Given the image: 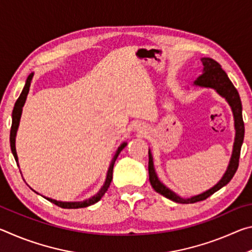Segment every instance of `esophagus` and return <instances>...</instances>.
Returning a JSON list of instances; mask_svg holds the SVG:
<instances>
[{"label":"esophagus","mask_w":252,"mask_h":252,"mask_svg":"<svg viewBox=\"0 0 252 252\" xmlns=\"http://www.w3.org/2000/svg\"><path fill=\"white\" fill-rule=\"evenodd\" d=\"M140 129H141V126H140Z\"/></svg>","instance_id":"34e87169"}]
</instances>
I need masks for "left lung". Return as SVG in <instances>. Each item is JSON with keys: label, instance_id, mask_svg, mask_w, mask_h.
<instances>
[{"label": "left lung", "instance_id": "1", "mask_svg": "<svg viewBox=\"0 0 252 252\" xmlns=\"http://www.w3.org/2000/svg\"><path fill=\"white\" fill-rule=\"evenodd\" d=\"M201 62L203 64V73L195 80L194 84L200 85V87H206V88H212L219 93L220 95L224 96L227 101L229 102L230 106H231L233 117H234V126H236V139H234L233 144V151L232 157L230 160L229 167L225 171L224 176L222 179L217 183V185L211 188L210 190L206 191L199 195H195L190 199H182L177 195L171 190H169L167 187H164L159 181L157 174L155 172V168H153V161L152 156L150 151H149V180L153 189H155L158 193L164 195L165 198L172 200L174 202L178 203H194L198 201H202L207 198L210 197L217 191L220 190L221 188L228 185L230 180L233 178L234 173L238 170L239 167V158H240V151L241 146L244 142V136H245V125H244V119H242V105L241 100L239 96V93L237 89L234 88L231 81L229 80L228 75L222 70V67L218 62L215 61L210 58H203L201 59Z\"/></svg>", "mask_w": 252, "mask_h": 252}]
</instances>
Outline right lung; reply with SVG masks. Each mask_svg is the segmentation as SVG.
Listing matches in <instances>:
<instances>
[{
  "instance_id": "1",
  "label": "right lung",
  "mask_w": 252,
  "mask_h": 252,
  "mask_svg": "<svg viewBox=\"0 0 252 252\" xmlns=\"http://www.w3.org/2000/svg\"><path fill=\"white\" fill-rule=\"evenodd\" d=\"M33 78V73L30 74L27 79V82H25V85L22 90V93H21L19 99L16 100L15 102V105H14V109H13V112H12V126H11V132H10V143H11V150L12 153H13V156L15 158V160L18 161V156H16V150H15V135H16V131H18V127H19V123H20V118H21V114H22V108L25 103V100H27V96H28V93L30 90V85H31V80ZM126 146V143H123L122 146L118 149V151L116 153V156L113 157V160L111 162L110 164V168H109V171H108V176H106V180L105 183L102 189L99 191V193H96L94 197H92L90 199L85 200V201L82 202H61V201H57V200H53V199H50V198H46L54 204H57L58 207H61V208H64V209H78V208H84V207H89L91 206V204H94L95 202L99 201V200L103 197L104 193L106 192V190H108V188L110 186L111 181H112V174H113V165H114V162H116L118 156L120 155V152L122 151V149Z\"/></svg>"
}]
</instances>
